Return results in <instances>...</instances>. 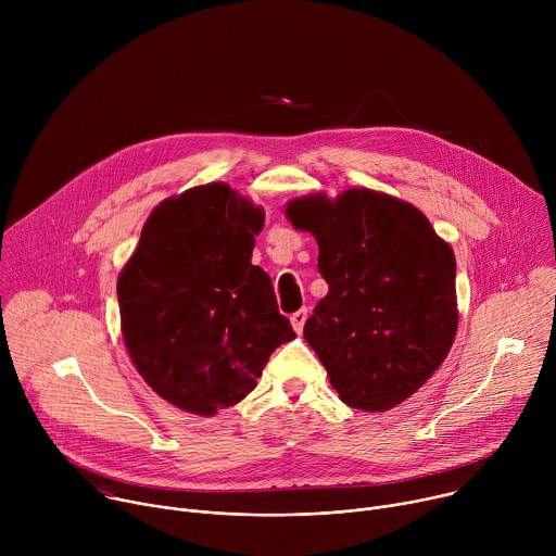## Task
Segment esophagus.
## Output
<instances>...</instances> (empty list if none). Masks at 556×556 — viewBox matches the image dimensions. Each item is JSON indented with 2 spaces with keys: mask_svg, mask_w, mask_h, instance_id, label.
<instances>
[{
  "mask_svg": "<svg viewBox=\"0 0 556 556\" xmlns=\"http://www.w3.org/2000/svg\"><path fill=\"white\" fill-rule=\"evenodd\" d=\"M305 319H307V309H305V307H301V309H296L294 314H290V324H292V328H294V332H296V334H301V332H303Z\"/></svg>",
  "mask_w": 556,
  "mask_h": 556,
  "instance_id": "1",
  "label": "esophagus"
}]
</instances>
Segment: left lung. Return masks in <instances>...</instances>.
Masks as SVG:
<instances>
[{
	"mask_svg": "<svg viewBox=\"0 0 556 556\" xmlns=\"http://www.w3.org/2000/svg\"><path fill=\"white\" fill-rule=\"evenodd\" d=\"M286 217L319 244L330 288L303 339L345 405L374 414L399 407L455 341L453 249L420 208L363 187L294 198Z\"/></svg>",
	"mask_w": 556,
	"mask_h": 556,
	"instance_id": "left-lung-1",
	"label": "left lung"
}]
</instances>
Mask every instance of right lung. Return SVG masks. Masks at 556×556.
I'll return each mask as SVG.
<instances>
[{
	"label": "right lung",
	"instance_id": "add662e5",
	"mask_svg": "<svg viewBox=\"0 0 556 556\" xmlns=\"http://www.w3.org/2000/svg\"><path fill=\"white\" fill-rule=\"evenodd\" d=\"M264 208L226 182L157 204L123 266L121 332L144 382L169 405L215 416L255 389L296 334L270 277L251 264Z\"/></svg>",
	"mask_w": 556,
	"mask_h": 556
}]
</instances>
